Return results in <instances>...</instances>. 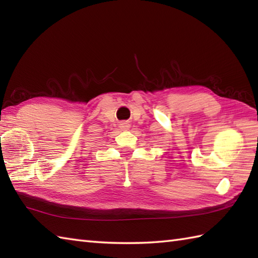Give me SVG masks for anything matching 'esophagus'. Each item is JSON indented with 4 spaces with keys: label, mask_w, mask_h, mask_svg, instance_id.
I'll list each match as a JSON object with an SVG mask.
<instances>
[{
    "label": "esophagus",
    "mask_w": 258,
    "mask_h": 258,
    "mask_svg": "<svg viewBox=\"0 0 258 258\" xmlns=\"http://www.w3.org/2000/svg\"><path fill=\"white\" fill-rule=\"evenodd\" d=\"M119 127L122 130H127L130 127V124L126 123V122H120L119 123Z\"/></svg>",
    "instance_id": "1"
}]
</instances>
